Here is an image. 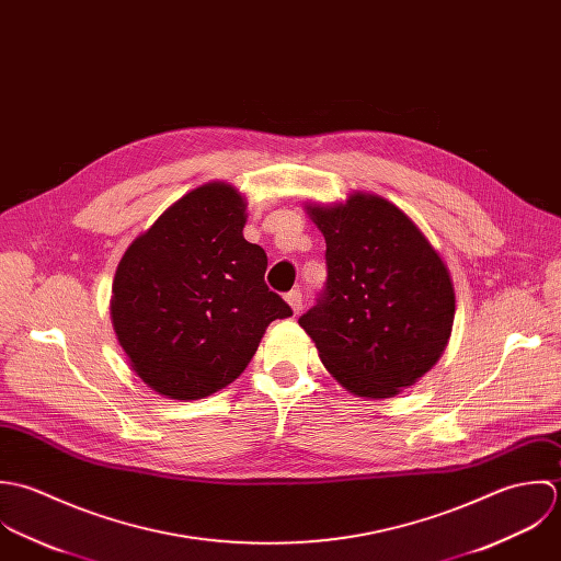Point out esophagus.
<instances>
[{
  "instance_id": "1",
  "label": "esophagus",
  "mask_w": 561,
  "mask_h": 561,
  "mask_svg": "<svg viewBox=\"0 0 561 561\" xmlns=\"http://www.w3.org/2000/svg\"><path fill=\"white\" fill-rule=\"evenodd\" d=\"M286 301H288V306L293 308L295 314L301 312V308H304V295H301V290H290V293L286 295Z\"/></svg>"
}]
</instances>
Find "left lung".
<instances>
[{
	"instance_id": "left-lung-1",
	"label": "left lung",
	"mask_w": 561,
	"mask_h": 561,
	"mask_svg": "<svg viewBox=\"0 0 561 561\" xmlns=\"http://www.w3.org/2000/svg\"><path fill=\"white\" fill-rule=\"evenodd\" d=\"M323 231L328 282L299 325L342 388L390 399L414 386L447 346L455 290L416 224L379 195L306 206Z\"/></svg>"
}]
</instances>
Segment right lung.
Wrapping results in <instances>:
<instances>
[{
    "label": "right lung",
    "instance_id": "right-lung-1",
    "mask_svg": "<svg viewBox=\"0 0 561 561\" xmlns=\"http://www.w3.org/2000/svg\"><path fill=\"white\" fill-rule=\"evenodd\" d=\"M244 210L231 184H204L167 208L116 266L114 334L131 370L162 397L195 401L221 390L266 328L293 317L264 284V249L242 236Z\"/></svg>",
    "mask_w": 561,
    "mask_h": 561
}]
</instances>
